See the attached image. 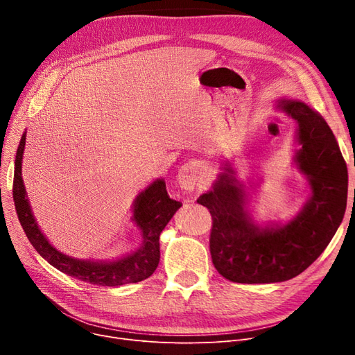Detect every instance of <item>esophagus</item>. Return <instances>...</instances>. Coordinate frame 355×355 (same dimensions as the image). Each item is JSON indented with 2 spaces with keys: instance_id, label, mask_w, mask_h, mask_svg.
I'll return each instance as SVG.
<instances>
[{
  "instance_id": "esophagus-1",
  "label": "esophagus",
  "mask_w": 355,
  "mask_h": 355,
  "mask_svg": "<svg viewBox=\"0 0 355 355\" xmlns=\"http://www.w3.org/2000/svg\"><path fill=\"white\" fill-rule=\"evenodd\" d=\"M201 173V166L200 162L197 161H190L187 164H184L177 175V182L180 187L185 191H191L194 190L196 184L198 181V175Z\"/></svg>"
}]
</instances>
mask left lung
<instances>
[{"mask_svg":"<svg viewBox=\"0 0 355 355\" xmlns=\"http://www.w3.org/2000/svg\"><path fill=\"white\" fill-rule=\"evenodd\" d=\"M277 107L297 122L301 148L295 162L306 175L311 197L286 225L259 227L248 211V193L226 165L213 190L198 197L213 226L210 253L217 272L237 284L284 282L302 273L325 250L347 207V165L325 119L300 101Z\"/></svg>","mask_w":355,"mask_h":355,"instance_id":"1","label":"left lung"}]
</instances>
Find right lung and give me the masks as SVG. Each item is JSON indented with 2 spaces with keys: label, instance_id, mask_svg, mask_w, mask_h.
Returning <instances> with one entry per match:
<instances>
[{
  "label": "right lung",
  "instance_id": "right-lung-1",
  "mask_svg": "<svg viewBox=\"0 0 355 355\" xmlns=\"http://www.w3.org/2000/svg\"><path fill=\"white\" fill-rule=\"evenodd\" d=\"M24 146L26 134L21 137L15 155L12 197L17 216L24 233L42 257L60 272L76 277L79 281L99 286L137 284L155 272L159 263V234L175 211L182 206L180 201L168 196L164 180L154 181L139 193L134 201V220L142 233V246L137 252L114 260V262H92V260L74 259L53 248L37 226L21 177Z\"/></svg>",
  "mask_w": 355,
  "mask_h": 355
}]
</instances>
